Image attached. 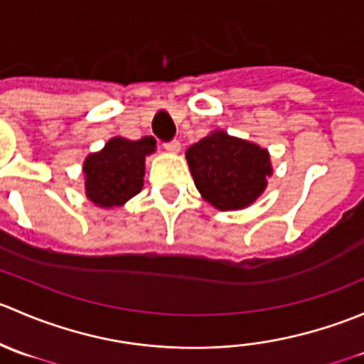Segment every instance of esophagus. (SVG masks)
I'll list each match as a JSON object with an SVG mask.
<instances>
[{
  "instance_id": "1",
  "label": "esophagus",
  "mask_w": 364,
  "mask_h": 364,
  "mask_svg": "<svg viewBox=\"0 0 364 364\" xmlns=\"http://www.w3.org/2000/svg\"><path fill=\"white\" fill-rule=\"evenodd\" d=\"M164 148L167 149L168 153H179V149H181V144H179V141H171V142H165Z\"/></svg>"
}]
</instances>
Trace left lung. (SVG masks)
Segmentation results:
<instances>
[{
	"instance_id": "1",
	"label": "left lung",
	"mask_w": 364,
	"mask_h": 364,
	"mask_svg": "<svg viewBox=\"0 0 364 364\" xmlns=\"http://www.w3.org/2000/svg\"><path fill=\"white\" fill-rule=\"evenodd\" d=\"M186 161L200 196L222 211L255 203L273 174L267 149L222 130L190 146Z\"/></svg>"
}]
</instances>
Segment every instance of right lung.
<instances>
[{
	"mask_svg": "<svg viewBox=\"0 0 364 364\" xmlns=\"http://www.w3.org/2000/svg\"><path fill=\"white\" fill-rule=\"evenodd\" d=\"M155 149L153 137L139 141L112 137L107 141L102 151L91 153L84 160L87 199L100 208H116L137 196L144 185L146 156Z\"/></svg>",
	"mask_w": 364,
	"mask_h": 364,
	"instance_id": "right-lung-1",
	"label": "right lung"
}]
</instances>
